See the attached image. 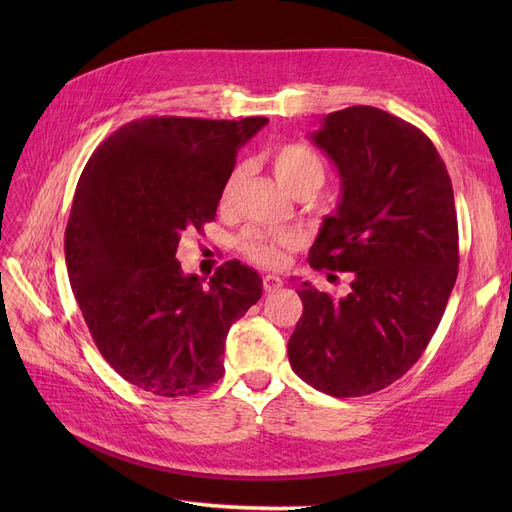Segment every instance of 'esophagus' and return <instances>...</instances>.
Segmentation results:
<instances>
[{
    "label": "esophagus",
    "mask_w": 512,
    "mask_h": 512,
    "mask_svg": "<svg viewBox=\"0 0 512 512\" xmlns=\"http://www.w3.org/2000/svg\"><path fill=\"white\" fill-rule=\"evenodd\" d=\"M282 286H284L282 277H277V275H265V277H262V288H265V292H277Z\"/></svg>",
    "instance_id": "1"
}]
</instances>
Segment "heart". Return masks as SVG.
I'll list each match as a JSON object with an SVG mask.
<instances>
[{"mask_svg": "<svg viewBox=\"0 0 512 512\" xmlns=\"http://www.w3.org/2000/svg\"><path fill=\"white\" fill-rule=\"evenodd\" d=\"M269 160L273 173L288 192L294 196L314 194L327 177L318 151L305 143H282L271 149ZM243 179V168L235 166L228 173L222 192L220 207L230 209L235 205ZM294 243L292 237L280 235V232H265L260 228H247L239 237V250L245 258H250L262 267H277L284 260V250Z\"/></svg>", "mask_w": 512, "mask_h": 512, "instance_id": "b5f03b06", "label": "heart"}]
</instances>
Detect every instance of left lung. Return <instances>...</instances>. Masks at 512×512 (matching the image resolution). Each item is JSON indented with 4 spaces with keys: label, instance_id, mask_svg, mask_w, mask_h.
Masks as SVG:
<instances>
[{
    "label": "left lung",
    "instance_id": "8db88e82",
    "mask_svg": "<svg viewBox=\"0 0 512 512\" xmlns=\"http://www.w3.org/2000/svg\"><path fill=\"white\" fill-rule=\"evenodd\" d=\"M312 141L339 170L342 203L307 260L352 282L346 297L301 282L288 359L314 389L361 397L404 376L442 320L459 271L453 183L427 134L376 106L327 115Z\"/></svg>",
    "mask_w": 512,
    "mask_h": 512
}]
</instances>
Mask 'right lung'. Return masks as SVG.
<instances>
[{"instance_id":"1","label":"right lung","mask_w":512,"mask_h":512,"mask_svg":"<svg viewBox=\"0 0 512 512\" xmlns=\"http://www.w3.org/2000/svg\"><path fill=\"white\" fill-rule=\"evenodd\" d=\"M267 117H147L91 153L66 226L72 292L100 354L160 397H188L224 376L232 322L262 294L260 275L228 260L205 286L175 258L185 230L215 218L237 151Z\"/></svg>"}]
</instances>
